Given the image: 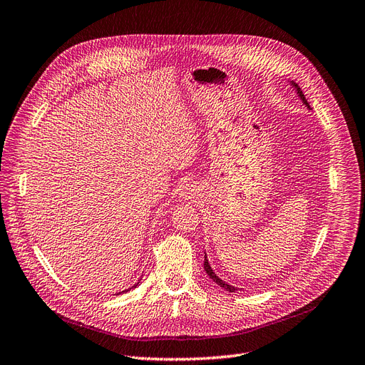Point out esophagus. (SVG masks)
I'll list each match as a JSON object with an SVG mask.
<instances>
[{
    "label": "esophagus",
    "mask_w": 365,
    "mask_h": 365,
    "mask_svg": "<svg viewBox=\"0 0 365 365\" xmlns=\"http://www.w3.org/2000/svg\"><path fill=\"white\" fill-rule=\"evenodd\" d=\"M195 194V187L192 186V185H190V183H186V185H183L180 190H179V197L180 198H183V200H190V198H192V195Z\"/></svg>",
    "instance_id": "esophagus-1"
}]
</instances>
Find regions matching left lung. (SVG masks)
I'll list each match as a JSON object with an SVG mask.
<instances>
[{"label":"left lung","instance_id":"8db88e82","mask_svg":"<svg viewBox=\"0 0 365 365\" xmlns=\"http://www.w3.org/2000/svg\"><path fill=\"white\" fill-rule=\"evenodd\" d=\"M290 84H292V87L294 88V91L298 93V96H299V99L302 101V103L308 108V110H312V108H309V103L307 102V99H305V96H304V93H302L301 87H299L298 84H296V83H293V81H290ZM205 271H206V274L209 275V278H212V281L217 282V284H218L220 287H222L224 290H227V292H236V290H237V287L230 286V284H228V282H225L224 279H221L217 274L213 272V269H212V266H210V263H209V260H207L206 252H205Z\"/></svg>","mask_w":365,"mask_h":365}]
</instances>
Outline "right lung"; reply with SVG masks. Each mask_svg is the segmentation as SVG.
<instances>
[{
	"label": "right lung",
	"instance_id": "obj_1",
	"mask_svg": "<svg viewBox=\"0 0 365 365\" xmlns=\"http://www.w3.org/2000/svg\"><path fill=\"white\" fill-rule=\"evenodd\" d=\"M138 284H140V281H138V282H137V284H133V286H132V287H130V289H135V287H138ZM130 289H126V290H123V292H118V293H117V294H121V293H125V292H129V290H130Z\"/></svg>",
	"mask_w": 365,
	"mask_h": 365
}]
</instances>
